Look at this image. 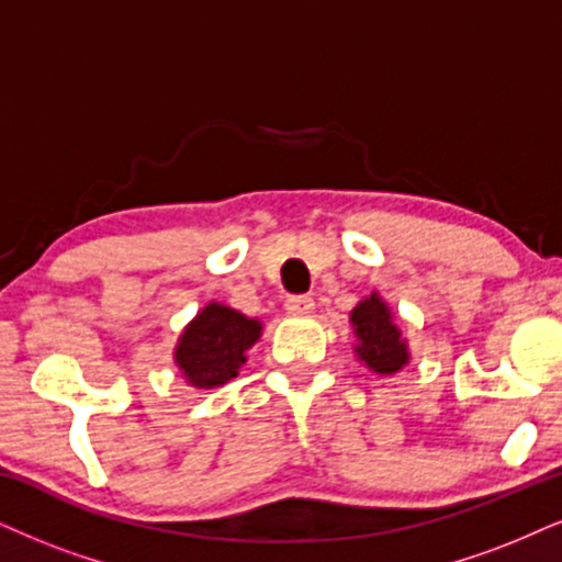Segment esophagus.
<instances>
[{
  "mask_svg": "<svg viewBox=\"0 0 562 562\" xmlns=\"http://www.w3.org/2000/svg\"><path fill=\"white\" fill-rule=\"evenodd\" d=\"M314 308H316L314 297H308V295L288 297V303H285V311L290 316H308V314H314Z\"/></svg>",
  "mask_w": 562,
  "mask_h": 562,
  "instance_id": "1",
  "label": "esophagus"
}]
</instances>
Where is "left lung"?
Segmentation results:
<instances>
[{
	"instance_id": "obj_1",
	"label": "left lung",
	"mask_w": 562,
	"mask_h": 562,
	"mask_svg": "<svg viewBox=\"0 0 562 562\" xmlns=\"http://www.w3.org/2000/svg\"><path fill=\"white\" fill-rule=\"evenodd\" d=\"M350 324L358 345L355 355L363 360L373 373L392 375L409 363L407 339L402 337L400 326L394 324V314L379 293H371L352 308Z\"/></svg>"
}]
</instances>
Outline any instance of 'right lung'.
Wrapping results in <instances>:
<instances>
[{
	"mask_svg": "<svg viewBox=\"0 0 562 562\" xmlns=\"http://www.w3.org/2000/svg\"><path fill=\"white\" fill-rule=\"evenodd\" d=\"M261 337V322L223 303H207L181 331L173 360L189 386L215 389L236 379L246 352Z\"/></svg>",
	"mask_w": 562,
	"mask_h": 562,
	"instance_id": "add662e5",
	"label": "right lung"
}]
</instances>
